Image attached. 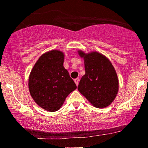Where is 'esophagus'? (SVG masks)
<instances>
[{"mask_svg":"<svg viewBox=\"0 0 148 148\" xmlns=\"http://www.w3.org/2000/svg\"><path fill=\"white\" fill-rule=\"evenodd\" d=\"M74 82H75V83L76 84V86L78 85V83H79V78H76V79H74Z\"/></svg>","mask_w":148,"mask_h":148,"instance_id":"1","label":"esophagus"}]
</instances>
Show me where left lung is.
I'll return each instance as SVG.
<instances>
[{
	"label": "left lung",
	"instance_id": "8db88e82",
	"mask_svg": "<svg viewBox=\"0 0 148 148\" xmlns=\"http://www.w3.org/2000/svg\"><path fill=\"white\" fill-rule=\"evenodd\" d=\"M78 53L83 58L85 68L78 90L94 107H108L115 99L119 88V78L113 65L97 51L86 53L78 50Z\"/></svg>",
	"mask_w": 148,
	"mask_h": 148
}]
</instances>
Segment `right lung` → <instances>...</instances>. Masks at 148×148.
Returning a JSON list of instances; mask_svg holds the SVG:
<instances>
[{"instance_id": "obj_1", "label": "right lung", "mask_w": 148, "mask_h": 148, "mask_svg": "<svg viewBox=\"0 0 148 148\" xmlns=\"http://www.w3.org/2000/svg\"><path fill=\"white\" fill-rule=\"evenodd\" d=\"M64 52L60 50L47 51L38 58L29 74L28 88L31 97L47 111H58L68 95L76 88L64 67Z\"/></svg>"}]
</instances>
